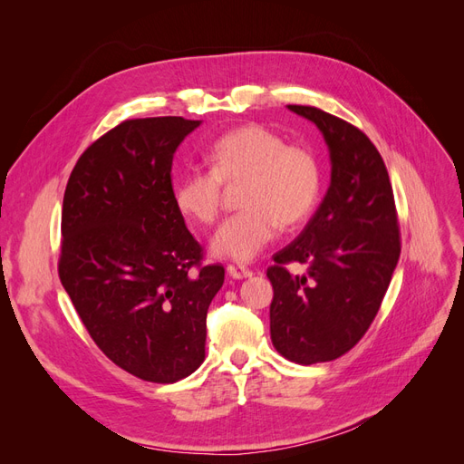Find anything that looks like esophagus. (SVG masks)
<instances>
[{
	"label": "esophagus",
	"instance_id": "34e87169",
	"mask_svg": "<svg viewBox=\"0 0 464 464\" xmlns=\"http://www.w3.org/2000/svg\"><path fill=\"white\" fill-rule=\"evenodd\" d=\"M227 273L236 278V280H242V278H249L251 275H254V271L246 269V266H240V265H228L227 266Z\"/></svg>",
	"mask_w": 464,
	"mask_h": 464
}]
</instances>
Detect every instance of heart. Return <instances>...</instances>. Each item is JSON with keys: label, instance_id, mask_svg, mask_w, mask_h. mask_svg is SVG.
Masks as SVG:
<instances>
[{"label": "heart", "instance_id": "obj_1", "mask_svg": "<svg viewBox=\"0 0 464 464\" xmlns=\"http://www.w3.org/2000/svg\"><path fill=\"white\" fill-rule=\"evenodd\" d=\"M203 159L208 170H188L174 186V203L181 215L215 222L222 201V184L240 186L242 213L222 222L210 237V254L247 263L275 240L280 230L302 224L317 205L321 170L314 154L286 145L278 133L247 123L222 133Z\"/></svg>", "mask_w": 464, "mask_h": 464}]
</instances>
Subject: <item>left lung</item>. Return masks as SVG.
Wrapping results in <instances>:
<instances>
[{
	"label": "left lung",
	"instance_id": "obj_1",
	"mask_svg": "<svg viewBox=\"0 0 464 464\" xmlns=\"http://www.w3.org/2000/svg\"><path fill=\"white\" fill-rule=\"evenodd\" d=\"M329 149L331 184L304 232L275 256L271 341L310 366L343 356L372 325L395 271L401 242L382 154L354 125L314 106L290 104ZM302 262L304 276L284 265Z\"/></svg>",
	"mask_w": 464,
	"mask_h": 464
}]
</instances>
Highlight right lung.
Wrapping results in <instances>:
<instances>
[{
    "label": "right lung",
    "mask_w": 464,
    "mask_h": 464,
    "mask_svg": "<svg viewBox=\"0 0 464 464\" xmlns=\"http://www.w3.org/2000/svg\"><path fill=\"white\" fill-rule=\"evenodd\" d=\"M201 121L128 120L81 154L62 210L60 278L96 346L131 375L174 383L205 360L224 266L174 203L176 149Z\"/></svg>",
    "instance_id": "add662e5"
}]
</instances>
